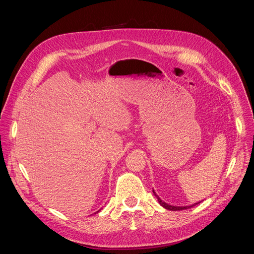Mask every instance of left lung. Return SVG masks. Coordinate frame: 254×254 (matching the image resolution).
Returning a JSON list of instances; mask_svg holds the SVG:
<instances>
[{"instance_id": "8db88e82", "label": "left lung", "mask_w": 254, "mask_h": 254, "mask_svg": "<svg viewBox=\"0 0 254 254\" xmlns=\"http://www.w3.org/2000/svg\"><path fill=\"white\" fill-rule=\"evenodd\" d=\"M153 193H154V195L156 196V198H157V201H158V203L161 204L165 209H167V210H171V211H180V210H185V209H189V208H191V207H193V206H195V205H197L198 203H201V202H197V203H195V204H193V205H191V206H183V207H178V206H172V205H169V204H167V203H165V202H163L161 198H159V196L155 193V191L153 190Z\"/></svg>"}]
</instances>
